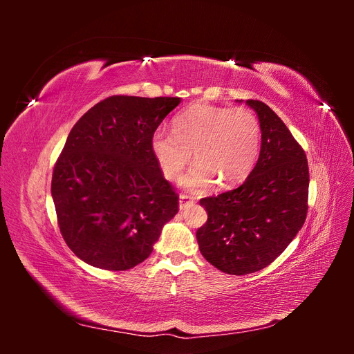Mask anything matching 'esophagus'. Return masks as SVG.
Returning a JSON list of instances; mask_svg holds the SVG:
<instances>
[{
	"instance_id": "1",
	"label": "esophagus",
	"mask_w": 354,
	"mask_h": 354,
	"mask_svg": "<svg viewBox=\"0 0 354 354\" xmlns=\"http://www.w3.org/2000/svg\"><path fill=\"white\" fill-rule=\"evenodd\" d=\"M194 202H195L194 198L189 196V195L181 194V195H180V199H178V207H180V209H186V208L190 207Z\"/></svg>"
}]
</instances>
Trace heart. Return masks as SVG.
<instances>
[{
  "instance_id": "heart-1",
  "label": "heart",
  "mask_w": 354,
  "mask_h": 354,
  "mask_svg": "<svg viewBox=\"0 0 354 354\" xmlns=\"http://www.w3.org/2000/svg\"><path fill=\"white\" fill-rule=\"evenodd\" d=\"M261 125L245 108L195 104L178 113L173 133L158 130L151 149L167 178H177L190 162L196 164L180 183L194 192L236 186L250 177L261 152Z\"/></svg>"
}]
</instances>
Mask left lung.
<instances>
[{"mask_svg": "<svg viewBox=\"0 0 354 354\" xmlns=\"http://www.w3.org/2000/svg\"><path fill=\"white\" fill-rule=\"evenodd\" d=\"M261 125V152L250 177L203 198L208 220L196 232L201 254L218 270L248 274L273 263L307 216L308 165L283 121L260 100H246Z\"/></svg>", "mask_w": 354, "mask_h": 354, "instance_id": "obj_1", "label": "left lung"}]
</instances>
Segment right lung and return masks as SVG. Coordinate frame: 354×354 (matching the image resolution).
I'll use <instances>...</instances> for the list:
<instances>
[{
	"mask_svg": "<svg viewBox=\"0 0 354 354\" xmlns=\"http://www.w3.org/2000/svg\"><path fill=\"white\" fill-rule=\"evenodd\" d=\"M180 102L112 95L73 125L53 171L51 196L62 236L84 263L133 269L177 214L178 196L151 138Z\"/></svg>",
	"mask_w": 354,
	"mask_h": 354,
	"instance_id": "obj_1",
	"label": "right lung"
}]
</instances>
